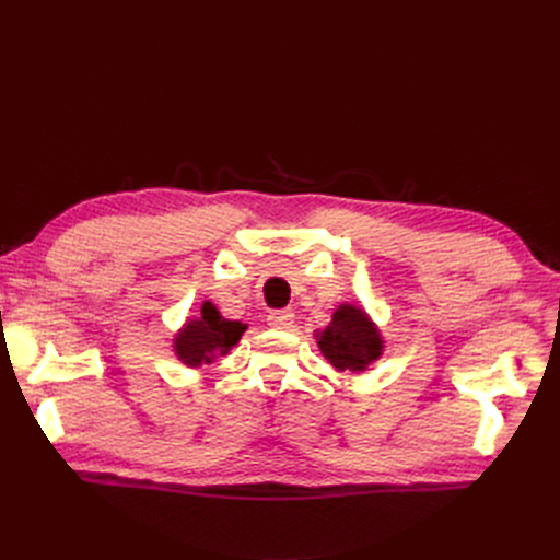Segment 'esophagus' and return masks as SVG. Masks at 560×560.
Wrapping results in <instances>:
<instances>
[{"mask_svg":"<svg viewBox=\"0 0 560 560\" xmlns=\"http://www.w3.org/2000/svg\"><path fill=\"white\" fill-rule=\"evenodd\" d=\"M292 322H295V313L292 311H272L268 315V325L272 329H290Z\"/></svg>","mask_w":560,"mask_h":560,"instance_id":"1","label":"esophagus"}]
</instances>
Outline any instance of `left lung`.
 <instances>
[{
  "instance_id": "1",
  "label": "left lung",
  "mask_w": 560,
  "mask_h": 560,
  "mask_svg": "<svg viewBox=\"0 0 560 560\" xmlns=\"http://www.w3.org/2000/svg\"><path fill=\"white\" fill-rule=\"evenodd\" d=\"M317 347L336 370L363 372L381 357L384 340L365 311L342 304L336 308L331 325L317 334Z\"/></svg>"
}]
</instances>
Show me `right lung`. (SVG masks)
Masks as SVG:
<instances>
[{"mask_svg": "<svg viewBox=\"0 0 560 560\" xmlns=\"http://www.w3.org/2000/svg\"><path fill=\"white\" fill-rule=\"evenodd\" d=\"M245 329L247 325L243 322L224 319L211 302H203L199 317L188 319V325L176 334L174 351L186 365L199 368L201 363H211L218 354H229V349L241 340Z\"/></svg>", "mask_w": 560, "mask_h": 560, "instance_id": "obj_1", "label": "right lung"}]
</instances>
